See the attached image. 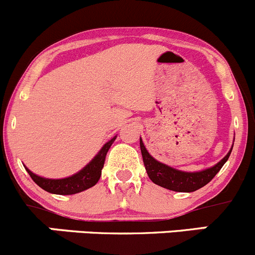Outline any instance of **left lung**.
<instances>
[{"label":"left lung","instance_id":"1","mask_svg":"<svg viewBox=\"0 0 255 255\" xmlns=\"http://www.w3.org/2000/svg\"><path fill=\"white\" fill-rule=\"evenodd\" d=\"M140 148L141 155H142L143 165H145L146 172L148 177L156 185L161 186L167 190L176 191V192H193V191L200 190L201 187L207 185L210 181L222 168V166L227 162L232 150L224 156L216 166L207 168V170L200 171V172H183L176 168L170 167L167 165L158 162L157 160L152 157L147 152L146 147L143 146L142 140L140 138Z\"/></svg>","mask_w":255,"mask_h":255}]
</instances>
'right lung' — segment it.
Masks as SVG:
<instances>
[{
  "instance_id": "1",
  "label": "right lung",
  "mask_w": 255,
  "mask_h": 255,
  "mask_svg": "<svg viewBox=\"0 0 255 255\" xmlns=\"http://www.w3.org/2000/svg\"><path fill=\"white\" fill-rule=\"evenodd\" d=\"M115 138H117V136L108 141L103 146L102 150L99 151V153L83 170H80L79 172L70 176V177L50 180V178H43L34 175L28 168H26V170L32 180L47 192L54 193V195H74V193L82 192V191H85L97 185V182L99 181L100 176H102L103 166L105 162V156H107V152L109 151L110 146L114 142Z\"/></svg>"
}]
</instances>
